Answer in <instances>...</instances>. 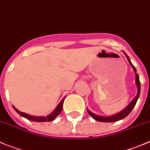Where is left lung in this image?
I'll return each mask as SVG.
<instances>
[{
	"instance_id": "obj_1",
	"label": "left lung",
	"mask_w": 150,
	"mask_h": 150,
	"mask_svg": "<svg viewBox=\"0 0 150 150\" xmlns=\"http://www.w3.org/2000/svg\"><path fill=\"white\" fill-rule=\"evenodd\" d=\"M123 53L125 54L126 56L128 62H129L130 65L132 66V69H133L134 72L135 74V83H136V86H137V95L132 101H131L130 103L126 107L124 110H122V111H120L118 113L115 114V115H110V116H102V115H96V114L93 113V112H91V110H89L88 109H87V111L89 113V115H91V117H93L95 120L98 121V122H117V121H119V120H122V119H125V117L127 116L130 112L132 111V110L133 109L134 107L135 106V104H136L137 101H138V97H139V95H140V92H141V84H140V80H139V76H138V74L136 73V69L134 67V65H132V62H131L130 59H129V57L127 55L126 53H125L123 51Z\"/></svg>"
}]
</instances>
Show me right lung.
I'll return each mask as SVG.
<instances>
[{"mask_svg":"<svg viewBox=\"0 0 150 150\" xmlns=\"http://www.w3.org/2000/svg\"><path fill=\"white\" fill-rule=\"evenodd\" d=\"M65 98L62 99V100L59 102V105H57L55 110L51 112L49 115H46V116H35V115H29L28 113H25V112H21L20 110H18L17 108H15L13 106V108L15 109V110L18 112V114H20V115H21L22 117H24L26 119L29 121H32V122H52V121L56 119V117L59 115L61 112L62 110V105H63V102Z\"/></svg>","mask_w":150,"mask_h":150,"instance_id":"add662e5","label":"right lung"}]
</instances>
